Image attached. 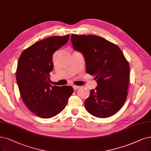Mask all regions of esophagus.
<instances>
[{"instance_id":"obj_1","label":"esophagus","mask_w":151,"mask_h":151,"mask_svg":"<svg viewBox=\"0 0 151 151\" xmlns=\"http://www.w3.org/2000/svg\"><path fill=\"white\" fill-rule=\"evenodd\" d=\"M73 88L74 90H77V89L80 88V86H76V85H73Z\"/></svg>"}]
</instances>
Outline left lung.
Masks as SVG:
<instances>
[{"mask_svg": "<svg viewBox=\"0 0 151 151\" xmlns=\"http://www.w3.org/2000/svg\"><path fill=\"white\" fill-rule=\"evenodd\" d=\"M71 40L74 49L84 55L86 72L95 76L98 83L85 101L86 110L97 118L113 116L127 96L129 63L117 45L102 37L71 34Z\"/></svg>", "mask_w": 151, "mask_h": 151, "instance_id": "8db88e82", "label": "left lung"}]
</instances>
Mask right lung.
I'll use <instances>...</instances> for the list:
<instances>
[{
    "label": "right lung",
    "mask_w": 151,
    "mask_h": 151,
    "mask_svg": "<svg viewBox=\"0 0 151 151\" xmlns=\"http://www.w3.org/2000/svg\"><path fill=\"white\" fill-rule=\"evenodd\" d=\"M69 38L70 35L45 38L24 50L19 57L16 80L21 97L27 107L40 118H50L59 114L73 93L71 86H53L50 80L53 54Z\"/></svg>",
    "instance_id": "obj_1"
}]
</instances>
